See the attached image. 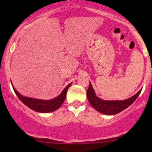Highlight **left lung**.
Masks as SVG:
<instances>
[{"label": "left lung", "mask_w": 152, "mask_h": 152, "mask_svg": "<svg viewBox=\"0 0 152 152\" xmlns=\"http://www.w3.org/2000/svg\"><path fill=\"white\" fill-rule=\"evenodd\" d=\"M141 90H139L135 95L125 100L106 101L100 99L96 96L92 84L90 82L89 88L87 90V97L92 107L100 113L108 115H113L126 109L129 107L140 95Z\"/></svg>", "instance_id": "left-lung-1"}]
</instances>
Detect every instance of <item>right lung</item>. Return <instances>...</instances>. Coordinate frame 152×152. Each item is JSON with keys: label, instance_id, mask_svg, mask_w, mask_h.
Here are the masks:
<instances>
[{"label": "right lung", "instance_id": "1", "mask_svg": "<svg viewBox=\"0 0 152 152\" xmlns=\"http://www.w3.org/2000/svg\"><path fill=\"white\" fill-rule=\"evenodd\" d=\"M12 87L14 89V91L16 93L17 96L19 98L20 100L23 102L26 106L28 107V108L31 109L32 110L37 113H51V112L55 111V110H58L59 107L62 106L63 104L64 101L65 100L66 98L67 91L68 90L69 87L71 85V83L69 84L67 87H65L62 93L57 96V97L54 98V99H50V100H43V99H34V98H30L24 96L23 95L20 94L16 89L12 85Z\"/></svg>", "mask_w": 152, "mask_h": 152}]
</instances>
